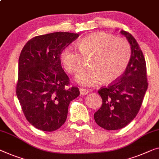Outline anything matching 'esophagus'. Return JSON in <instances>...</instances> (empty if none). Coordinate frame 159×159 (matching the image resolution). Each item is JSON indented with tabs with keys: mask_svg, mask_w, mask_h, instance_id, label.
<instances>
[{
	"mask_svg": "<svg viewBox=\"0 0 159 159\" xmlns=\"http://www.w3.org/2000/svg\"><path fill=\"white\" fill-rule=\"evenodd\" d=\"M80 95H85L89 93V90L83 88H80Z\"/></svg>",
	"mask_w": 159,
	"mask_h": 159,
	"instance_id": "esophagus-1",
	"label": "esophagus"
}]
</instances>
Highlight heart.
I'll list each match as a JSON object with an SVG mask.
<instances>
[{
    "instance_id": "obj_1",
    "label": "heart",
    "mask_w": 159,
    "mask_h": 159,
    "mask_svg": "<svg viewBox=\"0 0 159 159\" xmlns=\"http://www.w3.org/2000/svg\"><path fill=\"white\" fill-rule=\"evenodd\" d=\"M78 48L68 46L60 57L64 68L70 73L81 70L84 57L91 58V69L80 72L76 81L82 86L91 87L104 81L112 83L118 80L127 70L131 59V48L127 40L112 34L96 32L82 38Z\"/></svg>"
}]
</instances>
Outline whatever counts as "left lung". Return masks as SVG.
<instances>
[{
	"instance_id": "left-lung-1",
	"label": "left lung",
	"mask_w": 159,
	"mask_h": 159,
	"mask_svg": "<svg viewBox=\"0 0 159 159\" xmlns=\"http://www.w3.org/2000/svg\"><path fill=\"white\" fill-rule=\"evenodd\" d=\"M120 34L130 45V63L118 81L99 89L102 104L94 114L96 123L107 130L125 127L135 118L148 88L146 61L139 43L128 32Z\"/></svg>"
}]
</instances>
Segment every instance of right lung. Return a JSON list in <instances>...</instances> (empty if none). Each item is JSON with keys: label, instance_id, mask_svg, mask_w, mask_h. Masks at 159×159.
<instances>
[{"label": "right lung", "instance_id": "obj_1", "mask_svg": "<svg viewBox=\"0 0 159 159\" xmlns=\"http://www.w3.org/2000/svg\"><path fill=\"white\" fill-rule=\"evenodd\" d=\"M79 36L69 32L38 36L20 52L16 95L26 120L37 129H59L66 121L70 102L80 95L77 87L65 88L70 80L60 60L62 50Z\"/></svg>", "mask_w": 159, "mask_h": 159}]
</instances>
